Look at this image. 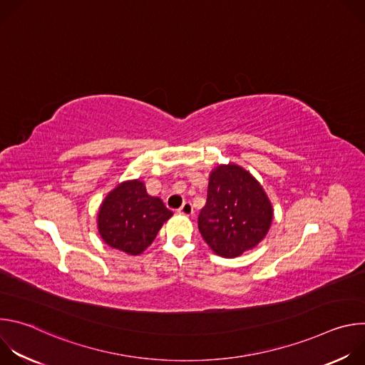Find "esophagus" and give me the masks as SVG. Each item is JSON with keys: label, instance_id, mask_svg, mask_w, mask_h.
<instances>
[{"label": "esophagus", "instance_id": "34e87169", "mask_svg": "<svg viewBox=\"0 0 365 365\" xmlns=\"http://www.w3.org/2000/svg\"><path fill=\"white\" fill-rule=\"evenodd\" d=\"M178 212L182 214V215H186V217H190V215L193 214V207H192V205H190L189 202H185V203L179 207Z\"/></svg>", "mask_w": 365, "mask_h": 365}]
</instances>
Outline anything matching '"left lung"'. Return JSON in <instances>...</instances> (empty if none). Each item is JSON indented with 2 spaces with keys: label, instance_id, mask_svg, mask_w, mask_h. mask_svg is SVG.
Listing matches in <instances>:
<instances>
[{
  "label": "left lung",
  "instance_id": "1",
  "mask_svg": "<svg viewBox=\"0 0 365 365\" xmlns=\"http://www.w3.org/2000/svg\"><path fill=\"white\" fill-rule=\"evenodd\" d=\"M273 217L266 190L248 170L234 163L212 169L197 228L215 254L234 258L252 250L267 235Z\"/></svg>",
  "mask_w": 365,
  "mask_h": 365
}]
</instances>
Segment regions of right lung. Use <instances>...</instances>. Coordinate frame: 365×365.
Masks as SVG:
<instances>
[{
    "label": "right lung",
    "instance_id": "obj_1",
    "mask_svg": "<svg viewBox=\"0 0 365 365\" xmlns=\"http://www.w3.org/2000/svg\"><path fill=\"white\" fill-rule=\"evenodd\" d=\"M173 212L150 196L140 179L118 183L98 210V232L103 242L128 255H140Z\"/></svg>",
    "mask_w": 365,
    "mask_h": 365
}]
</instances>
